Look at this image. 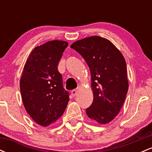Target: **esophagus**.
<instances>
[{"label":"esophagus","instance_id":"34e87169","mask_svg":"<svg viewBox=\"0 0 152 152\" xmlns=\"http://www.w3.org/2000/svg\"><path fill=\"white\" fill-rule=\"evenodd\" d=\"M77 93H78V91H76V89L71 91V95H72L74 97L76 96V94H77Z\"/></svg>","mask_w":152,"mask_h":152}]
</instances>
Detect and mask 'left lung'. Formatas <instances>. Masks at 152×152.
<instances>
[{"instance_id": "8db88e82", "label": "left lung", "mask_w": 152, "mask_h": 152, "mask_svg": "<svg viewBox=\"0 0 152 152\" xmlns=\"http://www.w3.org/2000/svg\"><path fill=\"white\" fill-rule=\"evenodd\" d=\"M71 48L81 54L89 67L94 100L87 116L101 124L112 121L119 113L129 88L126 64L111 41L94 36L76 41Z\"/></svg>"}]
</instances>
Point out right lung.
Instances as JSON below:
<instances>
[{"label": "right lung", "instance_id": "obj_1", "mask_svg": "<svg viewBox=\"0 0 152 152\" xmlns=\"http://www.w3.org/2000/svg\"><path fill=\"white\" fill-rule=\"evenodd\" d=\"M68 45L66 41L54 40L36 47L23 70L20 89L24 107L42 126L56 121L69 101L57 67Z\"/></svg>", "mask_w": 152, "mask_h": 152}]
</instances>
